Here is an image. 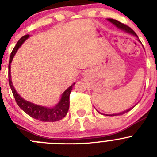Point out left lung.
Here are the masks:
<instances>
[{
  "label": "left lung",
  "mask_w": 157,
  "mask_h": 157,
  "mask_svg": "<svg viewBox=\"0 0 157 157\" xmlns=\"http://www.w3.org/2000/svg\"><path fill=\"white\" fill-rule=\"evenodd\" d=\"M108 20H109V22H111L112 23H113V24L116 26V27H117L118 28L121 29V30H124V31L127 32V33H130V34H133L134 36H135V37H138V35L136 34L135 32L134 31V30H132V29L130 28V27H129L128 26H127L126 24H123V23H120V22H119L118 20H116V19H108ZM139 41H141L140 40H138ZM132 109V108H130V109H127V110L124 111V112H120V113H116V114H111V115H105V116H120V115H123V114H125V113H127V112H128L129 111H130Z\"/></svg>",
  "instance_id": "1"
}]
</instances>
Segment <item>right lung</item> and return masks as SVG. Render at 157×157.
Wrapping results in <instances>:
<instances>
[{
	"mask_svg": "<svg viewBox=\"0 0 157 157\" xmlns=\"http://www.w3.org/2000/svg\"><path fill=\"white\" fill-rule=\"evenodd\" d=\"M28 37V34L23 36L19 40L15 48H13L12 53H11L10 59H9V64H8V83H9V86H10V88L12 90V94H13L14 98H15V100H16L17 105H19V107L22 110L24 111L30 117L42 122L58 121V120H60L63 118H64L67 112H68L69 105H70V101H69V100H70V94L71 92L73 86L75 84V82L73 83L70 87H68L62 94L60 101L53 108H47V107L40 106V105H34V104L31 103V102L26 101L22 97H20L19 94H18V93L16 92L13 85H12V79H11V63H12V59H13L15 54L17 52L19 47L21 46L22 44Z\"/></svg>",
	"mask_w": 157,
	"mask_h": 157,
	"instance_id": "1",
	"label": "right lung"
}]
</instances>
